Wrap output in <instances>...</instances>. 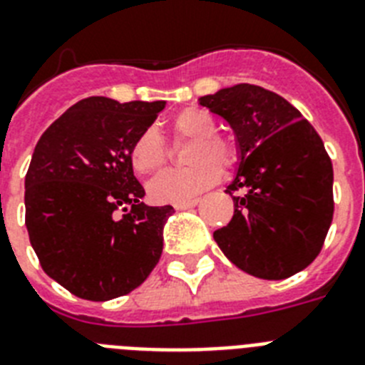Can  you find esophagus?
Listing matches in <instances>:
<instances>
[{"instance_id":"obj_1","label":"esophagus","mask_w":365,"mask_h":365,"mask_svg":"<svg viewBox=\"0 0 365 365\" xmlns=\"http://www.w3.org/2000/svg\"><path fill=\"white\" fill-rule=\"evenodd\" d=\"M198 204V198H195V200H189V202H183V204H174V210L176 211H183V210H191V207H195Z\"/></svg>"}]
</instances>
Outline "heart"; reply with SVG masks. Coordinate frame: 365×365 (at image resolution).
I'll use <instances>...</instances> for the list:
<instances>
[{"instance_id":"1","label":"heart","mask_w":365,"mask_h":365,"mask_svg":"<svg viewBox=\"0 0 365 365\" xmlns=\"http://www.w3.org/2000/svg\"><path fill=\"white\" fill-rule=\"evenodd\" d=\"M170 131L180 140H191L187 168H173L159 174L148 185L150 198L158 204H183L219 182V167L230 168L237 152L234 143L215 133L217 120L204 107H185L173 116ZM167 158L163 137L148 128L133 140L130 163L137 174L155 173Z\"/></svg>"}]
</instances>
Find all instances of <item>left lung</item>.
<instances>
[{"label": "left lung", "mask_w": 365, "mask_h": 365, "mask_svg": "<svg viewBox=\"0 0 365 365\" xmlns=\"http://www.w3.org/2000/svg\"><path fill=\"white\" fill-rule=\"evenodd\" d=\"M234 131L237 168L228 226L213 232L226 258L263 280H284L317 258L334 215L332 163L295 107L256 85L202 96Z\"/></svg>", "instance_id": "obj_1"}]
</instances>
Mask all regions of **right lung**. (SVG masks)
<instances>
[{
    "instance_id": "1",
    "label": "right lung",
    "mask_w": 365,
    "mask_h": 365,
    "mask_svg": "<svg viewBox=\"0 0 365 365\" xmlns=\"http://www.w3.org/2000/svg\"><path fill=\"white\" fill-rule=\"evenodd\" d=\"M165 103L85 98L36 143L26 174L27 234L46 274L79 299L133 292L161 258L174 210L143 202L130 148Z\"/></svg>"
}]
</instances>
